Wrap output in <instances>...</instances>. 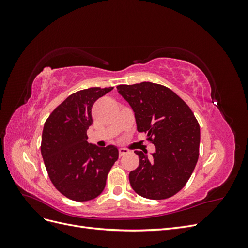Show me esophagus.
Instances as JSON below:
<instances>
[{
    "label": "esophagus",
    "mask_w": 248,
    "mask_h": 248,
    "mask_svg": "<svg viewBox=\"0 0 248 248\" xmlns=\"http://www.w3.org/2000/svg\"><path fill=\"white\" fill-rule=\"evenodd\" d=\"M127 153H128V150H126L125 148H120V149H119V155H120V157L124 156V155L127 154Z\"/></svg>",
    "instance_id": "1"
}]
</instances>
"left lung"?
Instances as JSON below:
<instances>
[{
  "label": "left lung",
  "instance_id": "8db88e82",
  "mask_svg": "<svg viewBox=\"0 0 248 248\" xmlns=\"http://www.w3.org/2000/svg\"><path fill=\"white\" fill-rule=\"evenodd\" d=\"M129 103L137 128L147 133L156 151L139 155L138 169L129 172L132 189L142 198L164 200L181 190L196 168L200 151V125L189 107L170 89L144 81L117 87Z\"/></svg>",
  "mask_w": 248,
  "mask_h": 248
}]
</instances>
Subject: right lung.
<instances>
[{
  "mask_svg": "<svg viewBox=\"0 0 248 248\" xmlns=\"http://www.w3.org/2000/svg\"><path fill=\"white\" fill-rule=\"evenodd\" d=\"M112 88H89L74 93L51 112L44 123L41 154L52 184L72 201L97 198L117 161V147H97L88 142L94 102Z\"/></svg>",
  "mask_w": 248,
  "mask_h": 248,
  "instance_id": "add662e5",
  "label": "right lung"
}]
</instances>
